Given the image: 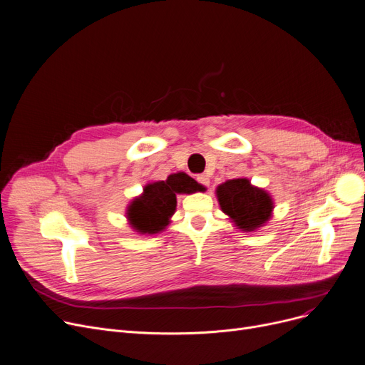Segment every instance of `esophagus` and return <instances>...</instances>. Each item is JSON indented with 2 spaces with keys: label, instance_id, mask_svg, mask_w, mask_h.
I'll return each mask as SVG.
<instances>
[{
  "label": "esophagus",
  "instance_id": "1",
  "mask_svg": "<svg viewBox=\"0 0 365 365\" xmlns=\"http://www.w3.org/2000/svg\"><path fill=\"white\" fill-rule=\"evenodd\" d=\"M196 180H197V182H199V184H202L203 187H207V185H210V178H207V175H203V173H202V175H197V177H196Z\"/></svg>",
  "mask_w": 365,
  "mask_h": 365
}]
</instances>
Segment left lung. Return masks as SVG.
<instances>
[{
	"label": "left lung",
	"instance_id": "8db88e82",
	"mask_svg": "<svg viewBox=\"0 0 365 365\" xmlns=\"http://www.w3.org/2000/svg\"><path fill=\"white\" fill-rule=\"evenodd\" d=\"M217 197L222 212L244 232L262 227L273 210L270 196L264 190L251 185L247 178L229 180L218 185Z\"/></svg>",
	"mask_w": 365,
	"mask_h": 365
}]
</instances>
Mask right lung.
I'll use <instances>...</instances> for the list:
<instances>
[{
    "label": "right lung",
    "mask_w": 365,
    "mask_h": 365,
    "mask_svg": "<svg viewBox=\"0 0 365 365\" xmlns=\"http://www.w3.org/2000/svg\"><path fill=\"white\" fill-rule=\"evenodd\" d=\"M203 187L187 173L180 172L169 175L166 181L145 185L143 196L136 197L128 210L132 227L140 233H159L169 224L175 212L177 193H195Z\"/></svg>",
    "instance_id": "right-lung-1"
}]
</instances>
